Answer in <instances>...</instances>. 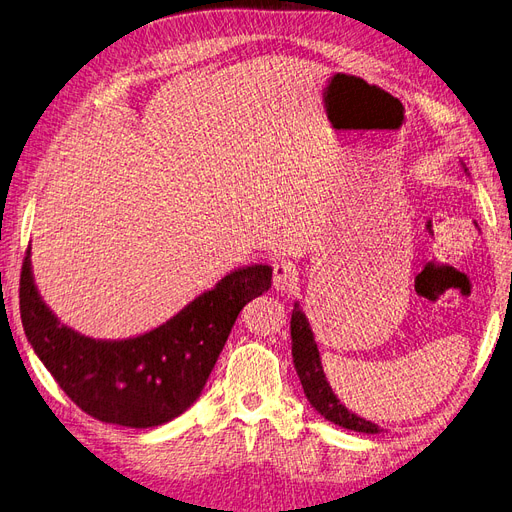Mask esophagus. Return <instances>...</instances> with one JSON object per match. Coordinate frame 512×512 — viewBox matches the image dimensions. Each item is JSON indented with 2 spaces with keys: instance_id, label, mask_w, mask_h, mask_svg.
Returning a JSON list of instances; mask_svg holds the SVG:
<instances>
[{
  "instance_id": "obj_1",
  "label": "esophagus",
  "mask_w": 512,
  "mask_h": 512,
  "mask_svg": "<svg viewBox=\"0 0 512 512\" xmlns=\"http://www.w3.org/2000/svg\"><path fill=\"white\" fill-rule=\"evenodd\" d=\"M297 282H299V272L295 268V263H291V261L274 263L272 285L276 291H293V289H297Z\"/></svg>"
}]
</instances>
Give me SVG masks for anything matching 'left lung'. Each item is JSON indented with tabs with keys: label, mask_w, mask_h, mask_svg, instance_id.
<instances>
[{
	"label": "left lung",
	"mask_w": 512,
	"mask_h": 512,
	"mask_svg": "<svg viewBox=\"0 0 512 512\" xmlns=\"http://www.w3.org/2000/svg\"><path fill=\"white\" fill-rule=\"evenodd\" d=\"M462 168L466 175H470L464 162H462ZM291 352H293L295 371L299 375L301 386H304L308 401L325 420L356 432H367V434L380 432V426L361 418V415L352 413L335 396L331 384L327 382L323 363H320V352L314 342V333L310 329L304 310L299 306V301H295V308L291 314Z\"/></svg>",
	"instance_id": "1"
}]
</instances>
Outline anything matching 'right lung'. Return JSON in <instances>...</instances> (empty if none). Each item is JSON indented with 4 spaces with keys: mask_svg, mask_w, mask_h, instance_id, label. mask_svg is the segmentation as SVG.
Segmentation results:
<instances>
[{
    "mask_svg": "<svg viewBox=\"0 0 512 512\" xmlns=\"http://www.w3.org/2000/svg\"><path fill=\"white\" fill-rule=\"evenodd\" d=\"M272 285V268H236L160 327L92 339L63 325L35 287L31 249L21 274V318L37 358L92 418L126 428L175 420L202 394L240 310Z\"/></svg>",
    "mask_w": 512,
    "mask_h": 512,
    "instance_id": "add662e5",
    "label": "right lung"
}]
</instances>
